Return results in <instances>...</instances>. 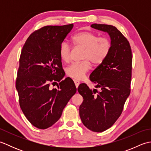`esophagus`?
<instances>
[{
	"label": "esophagus",
	"mask_w": 151,
	"mask_h": 151,
	"mask_svg": "<svg viewBox=\"0 0 151 151\" xmlns=\"http://www.w3.org/2000/svg\"><path fill=\"white\" fill-rule=\"evenodd\" d=\"M73 81H74V83H75V86H76V88H77L78 87L79 84H81V83H80V82H79L78 81H77V80H73Z\"/></svg>",
	"instance_id": "obj_1"
}]
</instances>
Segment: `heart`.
Segmentation results:
<instances>
[{"mask_svg":"<svg viewBox=\"0 0 151 151\" xmlns=\"http://www.w3.org/2000/svg\"><path fill=\"white\" fill-rule=\"evenodd\" d=\"M75 46L82 47L85 51L81 62H75L66 69V73L70 77L81 79L91 67L89 61L94 65H99L106 58L111 50V41L106 36L100 37L98 34L90 32H81L72 37ZM59 56L64 63H68L70 59V47L66 41L61 43L58 49Z\"/></svg>","mask_w":151,"mask_h":151,"instance_id":"1","label":"heart"}]
</instances>
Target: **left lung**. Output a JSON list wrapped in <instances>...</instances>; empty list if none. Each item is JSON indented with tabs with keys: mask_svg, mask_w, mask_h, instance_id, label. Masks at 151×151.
<instances>
[{
	"mask_svg": "<svg viewBox=\"0 0 151 151\" xmlns=\"http://www.w3.org/2000/svg\"><path fill=\"white\" fill-rule=\"evenodd\" d=\"M91 27L106 32L111 38L108 56L89 76L97 89L81 84L78 88L84 101L79 108L82 123L91 131L108 129L120 117L130 93L132 54L129 41L117 28L108 24H93Z\"/></svg>",
	"mask_w": 151,
	"mask_h": 151,
	"instance_id": "obj_1",
	"label": "left lung"
}]
</instances>
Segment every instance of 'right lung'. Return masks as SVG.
I'll list each match as a JSON object with an SVG mask.
<instances>
[{"label": "right lung", "mask_w": 151, "mask_h": 151, "mask_svg": "<svg viewBox=\"0 0 151 151\" xmlns=\"http://www.w3.org/2000/svg\"><path fill=\"white\" fill-rule=\"evenodd\" d=\"M73 27V24L43 27L31 34L22 47L15 87L22 112L37 129L52 126L76 92L71 78L62 81L65 72L58 53ZM56 81L58 88L51 89Z\"/></svg>", "instance_id": "right-lung-1"}]
</instances>
